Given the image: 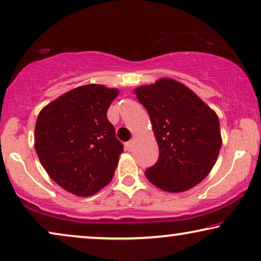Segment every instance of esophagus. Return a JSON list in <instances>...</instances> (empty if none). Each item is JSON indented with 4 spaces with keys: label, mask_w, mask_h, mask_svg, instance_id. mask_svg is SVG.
<instances>
[{
    "label": "esophagus",
    "mask_w": 261,
    "mask_h": 261,
    "mask_svg": "<svg viewBox=\"0 0 261 261\" xmlns=\"http://www.w3.org/2000/svg\"><path fill=\"white\" fill-rule=\"evenodd\" d=\"M126 146H127V148H128V149H132V148H133V146H134V140L128 141L127 144H126Z\"/></svg>",
    "instance_id": "1"
}]
</instances>
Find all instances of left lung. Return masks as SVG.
Segmentation results:
<instances>
[{"label":"left lung","instance_id":"left-lung-1","mask_svg":"<svg viewBox=\"0 0 261 261\" xmlns=\"http://www.w3.org/2000/svg\"><path fill=\"white\" fill-rule=\"evenodd\" d=\"M134 92L147 110L159 147V158L146 170V177L169 192L195 187L219 155V117L194 91L169 78Z\"/></svg>","mask_w":261,"mask_h":261}]
</instances>
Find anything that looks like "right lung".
<instances>
[{"label":"right lung","instance_id":"obj_1","mask_svg":"<svg viewBox=\"0 0 261 261\" xmlns=\"http://www.w3.org/2000/svg\"><path fill=\"white\" fill-rule=\"evenodd\" d=\"M117 94L103 85H83L39 114L35 151L49 177L71 194L94 195L112 180L123 151L107 117Z\"/></svg>","mask_w":261,"mask_h":261}]
</instances>
